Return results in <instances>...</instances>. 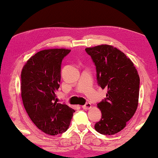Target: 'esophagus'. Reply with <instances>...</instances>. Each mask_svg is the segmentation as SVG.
Masks as SVG:
<instances>
[{
	"mask_svg": "<svg viewBox=\"0 0 158 158\" xmlns=\"http://www.w3.org/2000/svg\"><path fill=\"white\" fill-rule=\"evenodd\" d=\"M91 107V103H89V102H87L85 105L82 106V108L84 110H89Z\"/></svg>",
	"mask_w": 158,
	"mask_h": 158,
	"instance_id": "1",
	"label": "esophagus"
}]
</instances>
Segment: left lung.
<instances>
[{
  "instance_id": "obj_1",
  "label": "left lung",
  "mask_w": 158,
  "mask_h": 158,
  "mask_svg": "<svg viewBox=\"0 0 158 158\" xmlns=\"http://www.w3.org/2000/svg\"><path fill=\"white\" fill-rule=\"evenodd\" d=\"M97 69L98 85L107 89L97 104L102 118L94 126L104 135H114L126 126L138 106L140 79L134 63L119 49L110 45L86 48Z\"/></svg>"
}]
</instances>
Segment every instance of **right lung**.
I'll list each match as a JSON object with an SVG mask.
<instances>
[{
    "label": "right lung",
    "mask_w": 158,
    "mask_h": 158,
    "mask_svg": "<svg viewBox=\"0 0 158 158\" xmlns=\"http://www.w3.org/2000/svg\"><path fill=\"white\" fill-rule=\"evenodd\" d=\"M70 50L46 49L28 59L21 73L22 99L33 123L48 135L62 134L69 128L75 110L57 103L61 65Z\"/></svg>",
    "instance_id": "obj_1"
}]
</instances>
